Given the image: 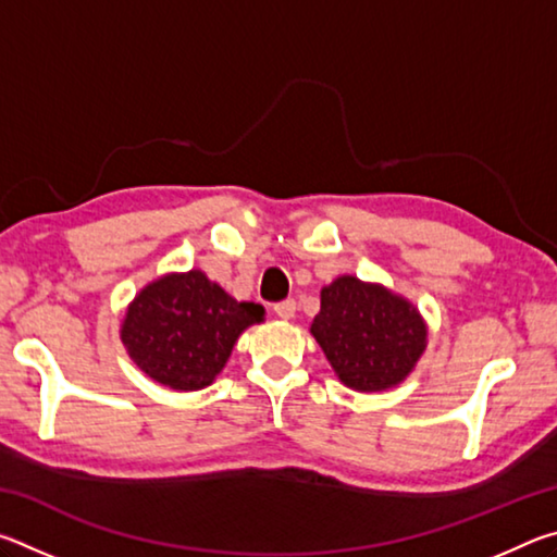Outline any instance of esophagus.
I'll use <instances>...</instances> for the list:
<instances>
[{
    "mask_svg": "<svg viewBox=\"0 0 557 557\" xmlns=\"http://www.w3.org/2000/svg\"><path fill=\"white\" fill-rule=\"evenodd\" d=\"M272 309H275V314L280 319H292V317H295V312H297V301L295 299H282Z\"/></svg>",
    "mask_w": 557,
    "mask_h": 557,
    "instance_id": "esophagus-1",
    "label": "esophagus"
}]
</instances>
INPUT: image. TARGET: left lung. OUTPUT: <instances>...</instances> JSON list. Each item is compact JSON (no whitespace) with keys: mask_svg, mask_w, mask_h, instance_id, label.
<instances>
[{"mask_svg":"<svg viewBox=\"0 0 557 557\" xmlns=\"http://www.w3.org/2000/svg\"><path fill=\"white\" fill-rule=\"evenodd\" d=\"M309 332L338 381L361 393L403 383L428 346V326L408 299L351 275L322 287Z\"/></svg>","mask_w":557,"mask_h":557,"instance_id":"8db88e82","label":"left lung"}]
</instances>
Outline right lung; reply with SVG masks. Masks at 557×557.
<instances>
[{"instance_id":"add662e5","label":"right lung","mask_w":557,"mask_h":557,"mask_svg":"<svg viewBox=\"0 0 557 557\" xmlns=\"http://www.w3.org/2000/svg\"><path fill=\"white\" fill-rule=\"evenodd\" d=\"M262 319V305L233 299L201 270L172 272L132 299L120 338L152 381L201 391L223 371L238 336Z\"/></svg>"}]
</instances>
